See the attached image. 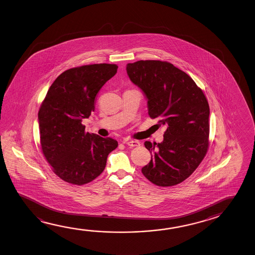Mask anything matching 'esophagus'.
<instances>
[{"label": "esophagus", "instance_id": "1", "mask_svg": "<svg viewBox=\"0 0 255 255\" xmlns=\"http://www.w3.org/2000/svg\"><path fill=\"white\" fill-rule=\"evenodd\" d=\"M124 142V143H126L127 145H128V146H140V142H139L138 141H136V140H129V141H125V142Z\"/></svg>", "mask_w": 255, "mask_h": 255}]
</instances>
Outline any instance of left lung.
<instances>
[{
    "label": "left lung",
    "instance_id": "left-lung-1",
    "mask_svg": "<svg viewBox=\"0 0 255 255\" xmlns=\"http://www.w3.org/2000/svg\"><path fill=\"white\" fill-rule=\"evenodd\" d=\"M127 72L146 96L150 117L167 127L162 142H144L151 159L142 173L156 186H176L190 177L207 153V99L192 78L168 61H135L127 65Z\"/></svg>",
    "mask_w": 255,
    "mask_h": 255
}]
</instances>
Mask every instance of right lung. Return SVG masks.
<instances>
[{"mask_svg":"<svg viewBox=\"0 0 255 255\" xmlns=\"http://www.w3.org/2000/svg\"><path fill=\"white\" fill-rule=\"evenodd\" d=\"M116 64L84 65L67 69L52 83L39 109L40 143L53 172L82 186L104 171L118 142L85 131L83 119L95 112L100 89L117 73Z\"/></svg>","mask_w":255,"mask_h":255,"instance_id":"right-lung-1","label":"right lung"}]
</instances>
